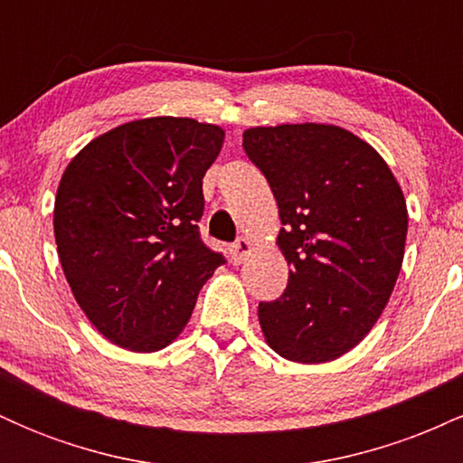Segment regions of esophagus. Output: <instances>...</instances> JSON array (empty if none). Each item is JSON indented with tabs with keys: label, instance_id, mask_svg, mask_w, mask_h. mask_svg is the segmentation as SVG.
<instances>
[{
	"label": "esophagus",
	"instance_id": "obj_1",
	"mask_svg": "<svg viewBox=\"0 0 463 463\" xmlns=\"http://www.w3.org/2000/svg\"><path fill=\"white\" fill-rule=\"evenodd\" d=\"M250 252H252V243H250L246 237H239L237 241L231 246V257L235 263H241Z\"/></svg>",
	"mask_w": 463,
	"mask_h": 463
}]
</instances>
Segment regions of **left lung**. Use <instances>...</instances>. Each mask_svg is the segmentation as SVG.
<instances>
[{
  "label": "left lung",
  "mask_w": 463,
  "mask_h": 463,
  "mask_svg": "<svg viewBox=\"0 0 463 463\" xmlns=\"http://www.w3.org/2000/svg\"><path fill=\"white\" fill-rule=\"evenodd\" d=\"M243 150L279 204L289 280L259 302L280 357L324 364L354 348L385 309L402 265L407 204L374 147L326 124L243 132Z\"/></svg>",
  "instance_id": "8db88e82"
}]
</instances>
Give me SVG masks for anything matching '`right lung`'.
I'll return each mask as SVG.
<instances>
[{
  "instance_id": "1",
  "label": "right lung",
  "mask_w": 463,
  "mask_h": 463,
  "mask_svg": "<svg viewBox=\"0 0 463 463\" xmlns=\"http://www.w3.org/2000/svg\"><path fill=\"white\" fill-rule=\"evenodd\" d=\"M224 130L150 117L106 132L67 165L54 204L62 272L106 339L135 353L172 344L224 254L202 241V178Z\"/></svg>"
}]
</instances>
